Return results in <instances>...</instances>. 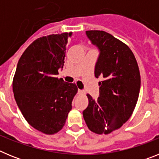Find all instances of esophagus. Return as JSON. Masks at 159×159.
Returning a JSON list of instances; mask_svg holds the SVG:
<instances>
[{"mask_svg": "<svg viewBox=\"0 0 159 159\" xmlns=\"http://www.w3.org/2000/svg\"><path fill=\"white\" fill-rule=\"evenodd\" d=\"M79 95H84V92H83L82 90H78Z\"/></svg>", "mask_w": 159, "mask_h": 159, "instance_id": "esophagus-1", "label": "esophagus"}]
</instances>
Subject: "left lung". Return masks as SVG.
I'll return each mask as SVG.
<instances>
[{
  "label": "left lung",
  "mask_w": 159,
  "mask_h": 159,
  "mask_svg": "<svg viewBox=\"0 0 159 159\" xmlns=\"http://www.w3.org/2000/svg\"><path fill=\"white\" fill-rule=\"evenodd\" d=\"M100 51L95 76L99 82L97 101L87 95L88 106L83 116L88 129L97 134L116 130L130 119L139 99L141 85L139 68L130 48L104 31H86Z\"/></svg>",
  "instance_id": "8db88e82"
}]
</instances>
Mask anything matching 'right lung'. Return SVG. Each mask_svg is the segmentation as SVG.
Masks as SVG:
<instances>
[{"instance_id":"right-lung-1","label":"right lung","mask_w":159,"mask_h":159,"mask_svg":"<svg viewBox=\"0 0 159 159\" xmlns=\"http://www.w3.org/2000/svg\"><path fill=\"white\" fill-rule=\"evenodd\" d=\"M72 32L38 38L18 61L12 91L18 107L33 128L45 134L60 131L78 92L75 84L57 78Z\"/></svg>"}]
</instances>
